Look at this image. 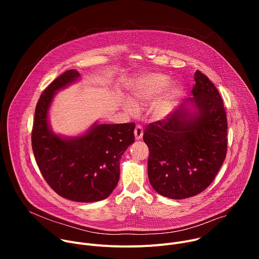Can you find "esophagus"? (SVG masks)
I'll list each match as a JSON object with an SVG mask.
<instances>
[{"instance_id": "obj_1", "label": "esophagus", "mask_w": 259, "mask_h": 259, "mask_svg": "<svg viewBox=\"0 0 259 259\" xmlns=\"http://www.w3.org/2000/svg\"><path fill=\"white\" fill-rule=\"evenodd\" d=\"M134 135H135V139H137V140H139V139L142 138V136H143V129H142V127H141L140 125H137V126L135 127Z\"/></svg>"}]
</instances>
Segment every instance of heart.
<instances>
[{"instance_id": "heart-1", "label": "heart", "mask_w": 259, "mask_h": 259, "mask_svg": "<svg viewBox=\"0 0 259 259\" xmlns=\"http://www.w3.org/2000/svg\"><path fill=\"white\" fill-rule=\"evenodd\" d=\"M169 82V78L162 73H147L140 77L130 88L131 101L126 100L124 102L126 112L135 115L138 105L154 101L168 87ZM179 92V85H172L168 92L154 105V114L157 118H163L170 112L172 103Z\"/></svg>"}]
</instances>
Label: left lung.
Listing matches in <instances>:
<instances>
[{
  "instance_id": "8db88e82",
  "label": "left lung",
  "mask_w": 259,
  "mask_h": 259,
  "mask_svg": "<svg viewBox=\"0 0 259 259\" xmlns=\"http://www.w3.org/2000/svg\"><path fill=\"white\" fill-rule=\"evenodd\" d=\"M192 93L173 114L146 127L147 175L154 190L169 199L206 190L227 156L228 121L221 96L200 70Z\"/></svg>"
}]
</instances>
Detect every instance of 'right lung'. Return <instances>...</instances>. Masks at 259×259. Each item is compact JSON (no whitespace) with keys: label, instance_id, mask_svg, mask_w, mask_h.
<instances>
[{"label":"right lung","instance_id":"1","mask_svg":"<svg viewBox=\"0 0 259 259\" xmlns=\"http://www.w3.org/2000/svg\"><path fill=\"white\" fill-rule=\"evenodd\" d=\"M69 69L55 79L36 103L31 145L38 167L59 196L75 202L92 203L106 199L120 178V159L134 142V123L93 124L76 137L55 134L48 114L57 91L79 80Z\"/></svg>","mask_w":259,"mask_h":259}]
</instances>
